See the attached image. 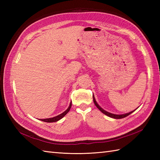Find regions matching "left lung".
<instances>
[{
	"label": "left lung",
	"mask_w": 160,
	"mask_h": 160,
	"mask_svg": "<svg viewBox=\"0 0 160 160\" xmlns=\"http://www.w3.org/2000/svg\"><path fill=\"white\" fill-rule=\"evenodd\" d=\"M93 98L94 104H95V105H96V106L97 107V108H98V109H99V110L102 112V113H103L104 114L107 115V116L110 117V118H115V119H121V118H125V117L128 116V115H129L131 113H132L133 111H135V110H134V111H131V112H129V113H128L122 114V115H115V114H113V113H108V112H107V111H104V110L103 109V108H102L99 106V105H98V104L96 102V100H95L94 96H93Z\"/></svg>",
	"instance_id": "left-lung-1"
}]
</instances>
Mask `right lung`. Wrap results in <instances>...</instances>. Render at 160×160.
Returning a JSON list of instances; mask_svg holds the SVG:
<instances>
[{
	"instance_id": "add662e5",
	"label": "right lung",
	"mask_w": 160,
	"mask_h": 160,
	"mask_svg": "<svg viewBox=\"0 0 160 160\" xmlns=\"http://www.w3.org/2000/svg\"><path fill=\"white\" fill-rule=\"evenodd\" d=\"M71 107V103H70V104H69V107H68L67 109L65 111H64V112H63L62 113H61V114H60V115H57V116L52 118L40 119V120H42V121H43V122H55L58 121V120H60V119H62V118L64 116V115H65L68 113V112L69 111Z\"/></svg>"
}]
</instances>
